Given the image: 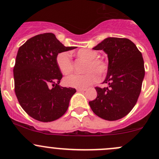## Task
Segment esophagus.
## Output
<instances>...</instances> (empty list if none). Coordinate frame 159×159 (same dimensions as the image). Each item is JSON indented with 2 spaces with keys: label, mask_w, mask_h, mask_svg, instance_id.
Returning a JSON list of instances; mask_svg holds the SVG:
<instances>
[{
  "label": "esophagus",
  "mask_w": 159,
  "mask_h": 159,
  "mask_svg": "<svg viewBox=\"0 0 159 159\" xmlns=\"http://www.w3.org/2000/svg\"><path fill=\"white\" fill-rule=\"evenodd\" d=\"M86 90H87L86 89H77V91H81V92H84V91H85Z\"/></svg>",
  "instance_id": "1"
}]
</instances>
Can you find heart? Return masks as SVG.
I'll return each mask as SVG.
<instances>
[{
	"label": "heart",
	"mask_w": 159,
	"mask_h": 159,
	"mask_svg": "<svg viewBox=\"0 0 159 159\" xmlns=\"http://www.w3.org/2000/svg\"><path fill=\"white\" fill-rule=\"evenodd\" d=\"M78 60L85 61L83 70L87 71L81 75H72L65 78L67 86L78 89H84L97 82L101 76L108 70V64L98 57V52L92 49H80L75 53ZM57 68L64 75H69L74 70V63L70 54L66 51L59 53L56 57Z\"/></svg>",
	"instance_id": "b5f03b06"
}]
</instances>
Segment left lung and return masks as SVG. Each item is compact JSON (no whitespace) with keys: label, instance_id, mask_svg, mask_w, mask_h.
<instances>
[{"label":"left lung","instance_id":"obj_1","mask_svg":"<svg viewBox=\"0 0 159 159\" xmlns=\"http://www.w3.org/2000/svg\"><path fill=\"white\" fill-rule=\"evenodd\" d=\"M93 49L108 54V74L103 83L108 85L95 88L97 98L89 105L103 119H121L134 108L141 93L145 77L142 53L129 39L119 38H105Z\"/></svg>","mask_w":159,"mask_h":159}]
</instances>
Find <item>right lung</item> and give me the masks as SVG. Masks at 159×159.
Here are the masks:
<instances>
[{
  "instance_id": "1",
  "label": "right lung",
  "mask_w": 159,
  "mask_h": 159,
  "mask_svg": "<svg viewBox=\"0 0 159 159\" xmlns=\"http://www.w3.org/2000/svg\"><path fill=\"white\" fill-rule=\"evenodd\" d=\"M75 48L64 46L52 33L36 35L19 48L14 67V91L20 106L31 118L48 122L67 111L76 90L59 85L63 75L56 57Z\"/></svg>"
}]
</instances>
